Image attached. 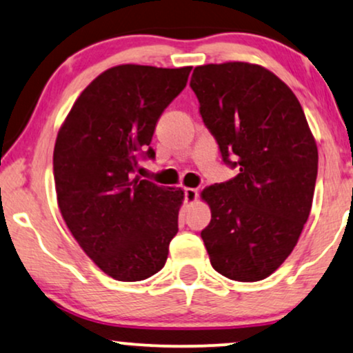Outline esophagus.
Returning <instances> with one entry per match:
<instances>
[{
    "instance_id": "1",
    "label": "esophagus",
    "mask_w": 353,
    "mask_h": 353,
    "mask_svg": "<svg viewBox=\"0 0 353 353\" xmlns=\"http://www.w3.org/2000/svg\"><path fill=\"white\" fill-rule=\"evenodd\" d=\"M199 199V192L197 189H192V187H187V189H184V200L187 205H192L197 202Z\"/></svg>"
}]
</instances>
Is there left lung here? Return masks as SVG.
Segmentation results:
<instances>
[{"label": "left lung", "mask_w": 353, "mask_h": 353, "mask_svg": "<svg viewBox=\"0 0 353 353\" xmlns=\"http://www.w3.org/2000/svg\"><path fill=\"white\" fill-rule=\"evenodd\" d=\"M190 88L220 146L238 166L200 194L212 212L202 231L210 262L238 282H259L292 254L310 216L318 146L300 101L279 77L248 61L197 66ZM236 161L231 163L229 154Z\"/></svg>", "instance_id": "left-lung-1"}]
</instances>
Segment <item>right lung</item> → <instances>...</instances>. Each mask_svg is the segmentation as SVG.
<instances>
[{"instance_id": "right-lung-1", "label": "right lung", "mask_w": 353, "mask_h": 353, "mask_svg": "<svg viewBox=\"0 0 353 353\" xmlns=\"http://www.w3.org/2000/svg\"><path fill=\"white\" fill-rule=\"evenodd\" d=\"M192 66L117 65L88 84L58 130L53 150L61 216L99 269L140 282L166 264L184 202L179 187L133 176L163 110L185 88Z\"/></svg>"}]
</instances>
